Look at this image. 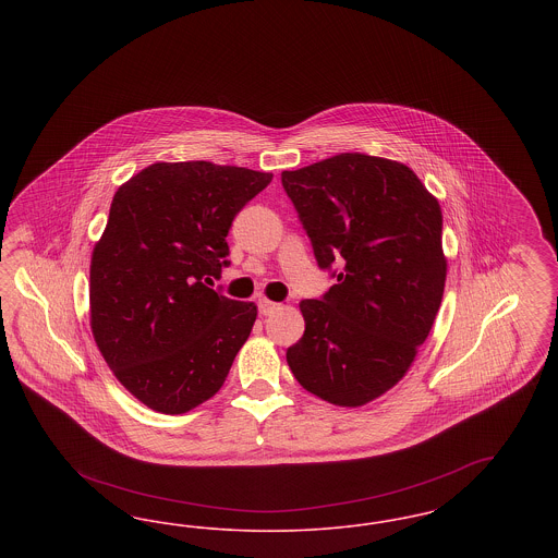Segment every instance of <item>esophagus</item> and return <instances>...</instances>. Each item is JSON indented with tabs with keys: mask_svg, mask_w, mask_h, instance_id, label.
<instances>
[{
	"mask_svg": "<svg viewBox=\"0 0 558 558\" xmlns=\"http://www.w3.org/2000/svg\"><path fill=\"white\" fill-rule=\"evenodd\" d=\"M257 307H259V314H262V316H269V314H274L280 305L274 303V301H267V299H259Z\"/></svg>",
	"mask_w": 558,
	"mask_h": 558,
	"instance_id": "obj_1",
	"label": "esophagus"
}]
</instances>
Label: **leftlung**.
Masks as SVG:
<instances>
[{"mask_svg": "<svg viewBox=\"0 0 558 558\" xmlns=\"http://www.w3.org/2000/svg\"><path fill=\"white\" fill-rule=\"evenodd\" d=\"M282 186L335 278L301 301L305 332L287 362L310 393L364 405L410 368L441 305L439 203L410 167L360 153L282 171Z\"/></svg>", "mask_w": 558, "mask_h": 558, "instance_id": "1", "label": "left lung"}]
</instances>
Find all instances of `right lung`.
Here are the masks:
<instances>
[{
    "instance_id": "add662e5",
    "label": "right lung",
    "mask_w": 558,
    "mask_h": 558,
    "mask_svg": "<svg viewBox=\"0 0 558 558\" xmlns=\"http://www.w3.org/2000/svg\"><path fill=\"white\" fill-rule=\"evenodd\" d=\"M271 173L207 160L155 162L117 190L89 269L92 330L121 385L162 414L213 398L257 318L205 282Z\"/></svg>"
}]
</instances>
